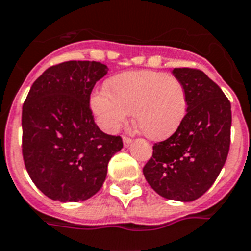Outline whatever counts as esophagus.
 <instances>
[{
  "mask_svg": "<svg viewBox=\"0 0 251 251\" xmlns=\"http://www.w3.org/2000/svg\"><path fill=\"white\" fill-rule=\"evenodd\" d=\"M131 142H133L131 139L127 138V137H124V146H125V147H129L130 145H131Z\"/></svg>",
  "mask_w": 251,
  "mask_h": 251,
  "instance_id": "34e87169",
  "label": "esophagus"
}]
</instances>
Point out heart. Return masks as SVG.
I'll list each match as a JSON object with an SVG mask.
<instances>
[{
	"label": "heart",
	"instance_id": "obj_1",
	"mask_svg": "<svg viewBox=\"0 0 251 251\" xmlns=\"http://www.w3.org/2000/svg\"><path fill=\"white\" fill-rule=\"evenodd\" d=\"M187 93L180 80L151 70L127 71L112 76L104 91L95 92L91 109L105 131L117 133L133 112L145 137L163 141L175 134L187 114Z\"/></svg>",
	"mask_w": 251,
	"mask_h": 251
}]
</instances>
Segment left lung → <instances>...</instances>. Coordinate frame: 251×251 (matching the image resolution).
<instances>
[{
    "label": "left lung",
    "mask_w": 251,
    "mask_h": 251,
    "mask_svg": "<svg viewBox=\"0 0 251 251\" xmlns=\"http://www.w3.org/2000/svg\"><path fill=\"white\" fill-rule=\"evenodd\" d=\"M172 75L184 85L187 114L175 134L152 146L143 175L162 198L187 202L205 194L226 162L232 110L221 88L202 71L174 68Z\"/></svg>",
    "instance_id": "left-lung-1"
}]
</instances>
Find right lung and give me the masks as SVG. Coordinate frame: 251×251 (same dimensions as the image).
I'll use <instances>...</instances> for the list:
<instances>
[{
	"mask_svg": "<svg viewBox=\"0 0 251 251\" xmlns=\"http://www.w3.org/2000/svg\"><path fill=\"white\" fill-rule=\"evenodd\" d=\"M108 74L99 62H64L34 81L22 108V154L26 170L47 198L84 201L97 194L108 163L122 149L121 137L95 124L92 89Z\"/></svg>",
	"mask_w": 251,
	"mask_h": 251,
	"instance_id": "1",
	"label": "right lung"
}]
</instances>
